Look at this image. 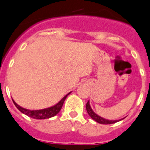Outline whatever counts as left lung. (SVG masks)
<instances>
[{
    "label": "left lung",
    "mask_w": 150,
    "mask_h": 150,
    "mask_svg": "<svg viewBox=\"0 0 150 150\" xmlns=\"http://www.w3.org/2000/svg\"><path fill=\"white\" fill-rule=\"evenodd\" d=\"M86 108L87 113L89 114V116L92 117V119H93L94 121L99 123V124H102V125H111V124H115V123L121 121V120L124 119L122 118V119H120V120H114L113 121V120H108V119H105L104 118V117H101V116L97 115L96 113H95L94 111L92 109L90 104H89V101H88V102L86 103Z\"/></svg>",
    "instance_id": "8db88e82"
}]
</instances>
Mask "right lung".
Instances as JSON below:
<instances>
[{
    "mask_svg": "<svg viewBox=\"0 0 150 150\" xmlns=\"http://www.w3.org/2000/svg\"><path fill=\"white\" fill-rule=\"evenodd\" d=\"M72 92H70L69 93L65 96L63 97L59 102H57V104H55L54 105L51 106L49 108H46L44 109H39V110H30V109H26V108H24L21 106H20L17 103L15 102V101L13 99V102L14 105H16V108L20 110L22 113H23L24 115H27L29 117H33V118L35 119H38V120H42V119H48L50 117H54L56 115L58 114V112L61 111V108H62L63 104L64 102L65 99L67 97L68 95H70Z\"/></svg>",
    "mask_w": 150,
    "mask_h": 150,
    "instance_id": "add662e5",
    "label": "right lung"
}]
</instances>
